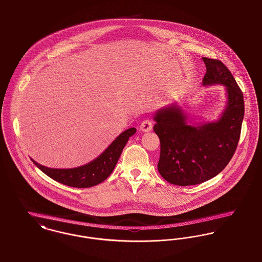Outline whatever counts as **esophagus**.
<instances>
[{
    "label": "esophagus",
    "instance_id": "obj_1",
    "mask_svg": "<svg viewBox=\"0 0 262 262\" xmlns=\"http://www.w3.org/2000/svg\"><path fill=\"white\" fill-rule=\"evenodd\" d=\"M152 121H150V120H144V121H142L141 123V129L142 132H144V133H146V132H149V130H151L152 129Z\"/></svg>",
    "mask_w": 262,
    "mask_h": 262
}]
</instances>
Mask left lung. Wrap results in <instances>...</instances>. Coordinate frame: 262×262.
<instances>
[{"label": "left lung", "instance_id": "8db88e82", "mask_svg": "<svg viewBox=\"0 0 262 262\" xmlns=\"http://www.w3.org/2000/svg\"><path fill=\"white\" fill-rule=\"evenodd\" d=\"M204 86H224L226 103L216 121H191L178 102L156 112L155 133L161 141L158 169L171 184H200L217 176L233 157L244 117L242 90L221 60L202 58Z\"/></svg>", "mask_w": 262, "mask_h": 262}]
</instances>
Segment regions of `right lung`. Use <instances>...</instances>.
Here are the masks:
<instances>
[{"instance_id": "right-lung-1", "label": "right lung", "mask_w": 262, "mask_h": 262, "mask_svg": "<svg viewBox=\"0 0 262 262\" xmlns=\"http://www.w3.org/2000/svg\"><path fill=\"white\" fill-rule=\"evenodd\" d=\"M136 132L137 128L135 127H130L122 132L97 159L78 167L51 168L41 165L33 159L31 160L38 166V168L54 181L72 187H91L106 180L113 172L124 145L128 139L136 134Z\"/></svg>"}]
</instances>
